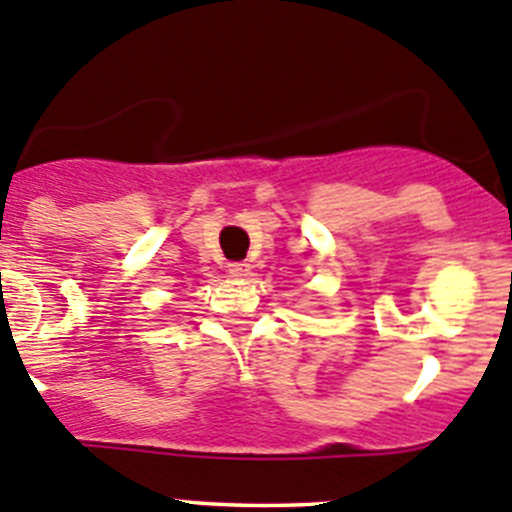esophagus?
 Returning a JSON list of instances; mask_svg holds the SVG:
<instances>
[{
	"label": "esophagus",
	"mask_w": 512,
	"mask_h": 512,
	"mask_svg": "<svg viewBox=\"0 0 512 512\" xmlns=\"http://www.w3.org/2000/svg\"><path fill=\"white\" fill-rule=\"evenodd\" d=\"M228 274L236 276V279H243V276L251 274V266L246 261H233V264H228Z\"/></svg>",
	"instance_id": "obj_1"
}]
</instances>
